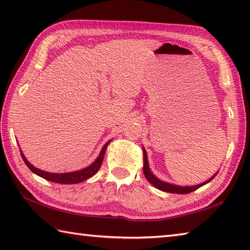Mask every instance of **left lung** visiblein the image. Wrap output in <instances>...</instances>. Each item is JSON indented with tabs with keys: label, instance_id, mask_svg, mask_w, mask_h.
Masks as SVG:
<instances>
[{
	"label": "left lung",
	"instance_id": "obj_1",
	"mask_svg": "<svg viewBox=\"0 0 250 250\" xmlns=\"http://www.w3.org/2000/svg\"><path fill=\"white\" fill-rule=\"evenodd\" d=\"M143 152H144V167H143V171H144V175L145 177L147 178L148 182H149L152 186H155L156 188H158L159 190H162V191H166V192H169V193H177V194H186V193H190L192 192V191H195L196 189H199L202 186H204L205 184L209 183L211 179H213L217 173L214 175L213 177L209 178L208 180H206V182L202 183L200 185H196V186H187V187H182V186H177V185H173V184H169V183H166V182H162L159 178H157L155 175H153L150 171L149 168V164H148V159H147V152L145 150V148L143 147Z\"/></svg>",
	"mask_w": 250,
	"mask_h": 250
}]
</instances>
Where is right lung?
I'll return each mask as SVG.
<instances>
[{
    "label": "right lung",
    "instance_id": "right-lung-1",
    "mask_svg": "<svg viewBox=\"0 0 250 250\" xmlns=\"http://www.w3.org/2000/svg\"><path fill=\"white\" fill-rule=\"evenodd\" d=\"M109 143H110V141H108L103 146L99 157L95 159V161L92 164H90L89 167H84L83 169H79V171L71 172V173H49V172L42 171V169L36 168L35 167L32 166V164L28 160H26L24 155L21 150H20V153H21V157H22V159H23L24 163L26 164V167H28L34 174L39 175V176H41L42 178L49 180V182H52V183H57V184H64V185L78 184V183H82V182H83V180H86L90 177H92L93 175L99 171L101 166H102L106 148H107V145L109 144Z\"/></svg>",
    "mask_w": 250,
    "mask_h": 250
}]
</instances>
